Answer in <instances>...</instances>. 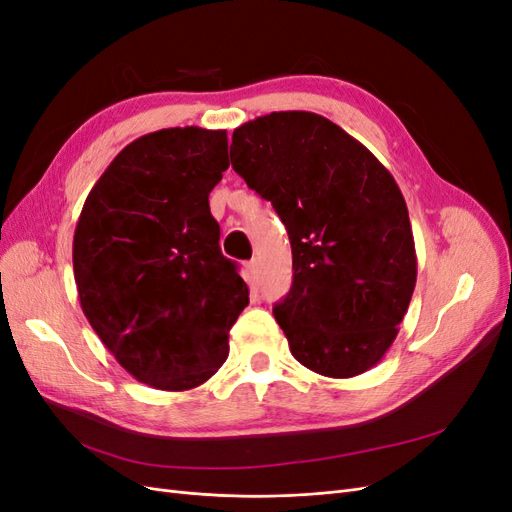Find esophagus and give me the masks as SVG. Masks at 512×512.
<instances>
[{
	"label": "esophagus",
	"instance_id": "esophagus-1",
	"mask_svg": "<svg viewBox=\"0 0 512 512\" xmlns=\"http://www.w3.org/2000/svg\"><path fill=\"white\" fill-rule=\"evenodd\" d=\"M247 269H250V275H252V282L254 284H258V280H260V262L254 258V260H250V265H247Z\"/></svg>",
	"mask_w": 512,
	"mask_h": 512
}]
</instances>
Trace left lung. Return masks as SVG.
Wrapping results in <instances>:
<instances>
[{
    "instance_id": "1",
    "label": "left lung",
    "mask_w": 512,
    "mask_h": 512,
    "mask_svg": "<svg viewBox=\"0 0 512 512\" xmlns=\"http://www.w3.org/2000/svg\"><path fill=\"white\" fill-rule=\"evenodd\" d=\"M230 162L288 230L292 286L273 316L294 359L327 378L378 365L416 284L408 207L393 175L348 132L307 111L243 123Z\"/></svg>"
}]
</instances>
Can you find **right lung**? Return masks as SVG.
<instances>
[{"instance_id":"add662e5","label":"right lung","mask_w":512,"mask_h":512,"mask_svg":"<svg viewBox=\"0 0 512 512\" xmlns=\"http://www.w3.org/2000/svg\"><path fill=\"white\" fill-rule=\"evenodd\" d=\"M226 168V130L145 134L108 164L76 222L72 265L83 314L117 363L153 389L207 382L250 303L209 209Z\"/></svg>"}]
</instances>
